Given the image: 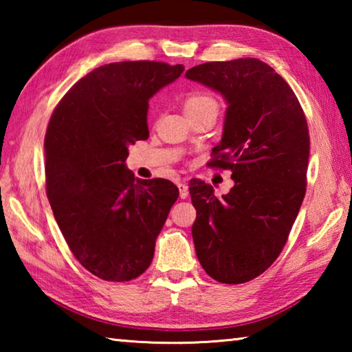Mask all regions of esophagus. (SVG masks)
Masks as SVG:
<instances>
[{"mask_svg": "<svg viewBox=\"0 0 352 352\" xmlns=\"http://www.w3.org/2000/svg\"><path fill=\"white\" fill-rule=\"evenodd\" d=\"M178 190H180V199H188L189 195V189H188V184L184 182L178 183Z\"/></svg>", "mask_w": 352, "mask_h": 352, "instance_id": "esophagus-1", "label": "esophagus"}]
</instances>
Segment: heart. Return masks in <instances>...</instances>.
<instances>
[{
    "label": "heart",
    "mask_w": 352,
    "mask_h": 352,
    "mask_svg": "<svg viewBox=\"0 0 352 352\" xmlns=\"http://www.w3.org/2000/svg\"><path fill=\"white\" fill-rule=\"evenodd\" d=\"M184 107V111L188 113H194V111H199V110H204L208 109V107H216V100H214L211 96H208L205 93H192L186 96L183 102Z\"/></svg>",
    "instance_id": "heart-1"
}]
</instances>
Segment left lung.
Listing matches in <instances>:
<instances>
[{"label":"left lung","instance_id":"left-lung-1","mask_svg":"<svg viewBox=\"0 0 352 352\" xmlns=\"http://www.w3.org/2000/svg\"><path fill=\"white\" fill-rule=\"evenodd\" d=\"M186 77L228 104L222 141L208 164L231 170L234 180L222 197L205 182L189 183L195 253L216 281H252L283 252L305 199L311 148L305 111L289 83L259 58L201 63Z\"/></svg>","mask_w":352,"mask_h":352}]
</instances>
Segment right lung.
Segmentation results:
<instances>
[{
    "instance_id": "add662e5",
    "label": "right lung",
    "mask_w": 352,
    "mask_h": 352,
    "mask_svg": "<svg viewBox=\"0 0 352 352\" xmlns=\"http://www.w3.org/2000/svg\"><path fill=\"white\" fill-rule=\"evenodd\" d=\"M183 69L151 60L104 65L69 88L47 124V200L76 259L105 281L148 269L178 199L169 180H135L126 160L130 144L148 138V99Z\"/></svg>"
}]
</instances>
